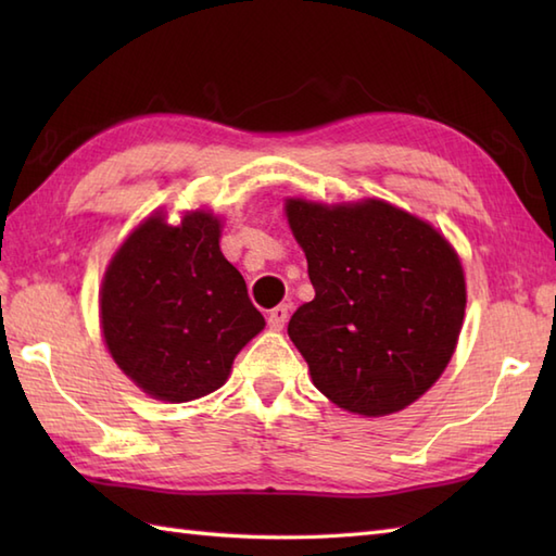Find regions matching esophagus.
I'll return each mask as SVG.
<instances>
[{
    "mask_svg": "<svg viewBox=\"0 0 556 556\" xmlns=\"http://www.w3.org/2000/svg\"><path fill=\"white\" fill-rule=\"evenodd\" d=\"M289 320V308L287 305H277V308H271L269 315H267V325L269 329H275V332H279V329H285Z\"/></svg>",
    "mask_w": 556,
    "mask_h": 556,
    "instance_id": "34e87169",
    "label": "esophagus"
}]
</instances>
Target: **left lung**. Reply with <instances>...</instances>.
Masks as SVG:
<instances>
[{
	"label": "left lung",
	"mask_w": 556,
	"mask_h": 556,
	"mask_svg": "<svg viewBox=\"0 0 556 556\" xmlns=\"http://www.w3.org/2000/svg\"><path fill=\"white\" fill-rule=\"evenodd\" d=\"M285 215L315 289L289 320L313 384L363 418L404 410L440 380L458 344L466 275L456 248L382 198L293 195Z\"/></svg>",
	"instance_id": "obj_1"
}]
</instances>
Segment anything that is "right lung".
<instances>
[{"instance_id": "right-lung-1", "label": "right lung", "mask_w": 556, "mask_h": 556, "mask_svg": "<svg viewBox=\"0 0 556 556\" xmlns=\"http://www.w3.org/2000/svg\"><path fill=\"white\" fill-rule=\"evenodd\" d=\"M224 219L164 207L116 248L100 287V329L112 361L140 392L167 404L207 396L265 329L241 271L224 257Z\"/></svg>"}]
</instances>
